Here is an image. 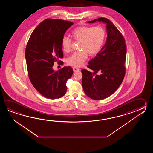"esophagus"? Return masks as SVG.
<instances>
[{
  "instance_id": "esophagus-1",
  "label": "esophagus",
  "mask_w": 153,
  "mask_h": 153,
  "mask_svg": "<svg viewBox=\"0 0 153 153\" xmlns=\"http://www.w3.org/2000/svg\"><path fill=\"white\" fill-rule=\"evenodd\" d=\"M73 70L74 72H75L79 71L80 70V69L78 68L77 67H73Z\"/></svg>"
}]
</instances>
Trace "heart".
<instances>
[{
    "mask_svg": "<svg viewBox=\"0 0 153 153\" xmlns=\"http://www.w3.org/2000/svg\"><path fill=\"white\" fill-rule=\"evenodd\" d=\"M71 35L74 40L79 42L78 49L67 59L69 65L80 67L87 59L88 54L90 56L96 55L104 44L106 32L103 27L81 25L72 30ZM72 40L67 36L61 39V46L63 51L68 53L71 51Z\"/></svg>",
    "mask_w": 153,
    "mask_h": 153,
    "instance_id": "1",
    "label": "heart"
}]
</instances>
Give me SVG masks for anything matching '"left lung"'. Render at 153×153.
Listing matches in <instances>:
<instances>
[{
    "label": "left lung",
    "mask_w": 153,
    "mask_h": 153,
    "mask_svg": "<svg viewBox=\"0 0 153 153\" xmlns=\"http://www.w3.org/2000/svg\"><path fill=\"white\" fill-rule=\"evenodd\" d=\"M97 21L107 24V42L94 59L88 62L87 67L94 72L81 70L82 86L88 97L101 100L114 94L124 80L126 47L122 34L107 18L100 17L88 23Z\"/></svg>",
    "instance_id": "8db88e82"
}]
</instances>
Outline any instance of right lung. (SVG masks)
Returning a JSON list of instances; mask_svg holds the SVG:
<instances>
[{
  "label": "right lung",
  "mask_w": 153,
  "mask_h": 153,
  "mask_svg": "<svg viewBox=\"0 0 153 153\" xmlns=\"http://www.w3.org/2000/svg\"><path fill=\"white\" fill-rule=\"evenodd\" d=\"M73 24L69 21L45 19L33 31L26 46L29 80L34 88L47 98L54 100L65 96L67 81L73 74L69 66L56 72L52 67L54 62L61 61L59 59L63 57L61 39Z\"/></svg>",
  "instance_id": "add662e5"
}]
</instances>
